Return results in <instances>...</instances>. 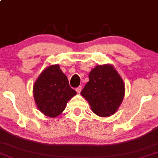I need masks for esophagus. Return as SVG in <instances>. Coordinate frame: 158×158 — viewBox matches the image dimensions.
<instances>
[{
  "mask_svg": "<svg viewBox=\"0 0 158 158\" xmlns=\"http://www.w3.org/2000/svg\"><path fill=\"white\" fill-rule=\"evenodd\" d=\"M81 90V86H79V87L76 88V91H77V92H78V93H80Z\"/></svg>",
  "mask_w": 158,
  "mask_h": 158,
  "instance_id": "obj_1",
  "label": "esophagus"
}]
</instances>
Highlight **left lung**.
I'll list each match as a JSON object with an SVG mask.
<instances>
[{
	"instance_id": "left-lung-1",
	"label": "left lung",
	"mask_w": 158,
	"mask_h": 158,
	"mask_svg": "<svg viewBox=\"0 0 158 158\" xmlns=\"http://www.w3.org/2000/svg\"><path fill=\"white\" fill-rule=\"evenodd\" d=\"M89 79L81 94L88 101L93 113L101 117L114 114L125 93L121 76L112 65H99L90 71Z\"/></svg>"
}]
</instances>
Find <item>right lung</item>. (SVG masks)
Listing matches in <instances>:
<instances>
[{"label":"right lung","instance_id":"obj_1","mask_svg":"<svg viewBox=\"0 0 158 158\" xmlns=\"http://www.w3.org/2000/svg\"><path fill=\"white\" fill-rule=\"evenodd\" d=\"M33 94L40 111L55 118L64 110L77 92L71 88L66 76L56 64L47 67L40 74L33 86Z\"/></svg>","mask_w":158,"mask_h":158}]
</instances>
